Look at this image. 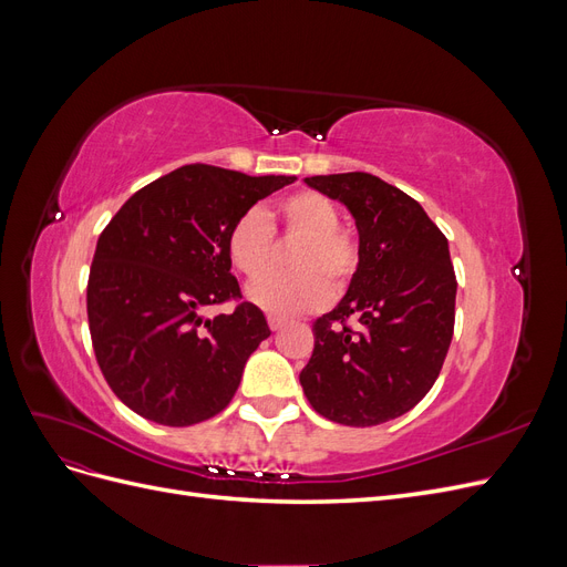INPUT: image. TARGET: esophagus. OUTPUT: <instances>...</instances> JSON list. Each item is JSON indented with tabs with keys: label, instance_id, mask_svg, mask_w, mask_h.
I'll return each mask as SVG.
<instances>
[{
	"label": "esophagus",
	"instance_id": "esophagus-1",
	"mask_svg": "<svg viewBox=\"0 0 567 567\" xmlns=\"http://www.w3.org/2000/svg\"><path fill=\"white\" fill-rule=\"evenodd\" d=\"M267 321H269V329H271V331H281L284 326H286V319H281V317H274V315H269V317H267Z\"/></svg>",
	"mask_w": 567,
	"mask_h": 567
}]
</instances>
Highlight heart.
<instances>
[{
    "instance_id": "1",
    "label": "heart",
    "mask_w": 567,
    "mask_h": 567,
    "mask_svg": "<svg viewBox=\"0 0 567 567\" xmlns=\"http://www.w3.org/2000/svg\"><path fill=\"white\" fill-rule=\"evenodd\" d=\"M336 203L312 188L288 194L277 200L271 213L250 208L238 215L227 231V255L231 265L254 281L270 268V229L281 226L296 235L290 275L268 278L248 288V298L271 315H300L323 307L333 293H342L359 271L357 236L338 225Z\"/></svg>"
}]
</instances>
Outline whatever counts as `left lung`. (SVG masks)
<instances>
[{
    "label": "left lung",
    "mask_w": 567,
    "mask_h": 567,
    "mask_svg": "<svg viewBox=\"0 0 567 567\" xmlns=\"http://www.w3.org/2000/svg\"><path fill=\"white\" fill-rule=\"evenodd\" d=\"M305 184L352 213L362 257L346 298L312 326L300 385L329 421L379 425L414 409L447 357L456 302L450 244L421 203L369 173Z\"/></svg>",
    "instance_id": "left-lung-1"
}]
</instances>
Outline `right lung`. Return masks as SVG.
<instances>
[{"label":"right lung","mask_w":567,"mask_h":567,"mask_svg":"<svg viewBox=\"0 0 567 567\" xmlns=\"http://www.w3.org/2000/svg\"><path fill=\"white\" fill-rule=\"evenodd\" d=\"M296 177L184 165L140 188L101 231L87 319L101 373L136 414L194 425L225 409L269 338L260 307L205 319L241 298L227 255L231 221Z\"/></svg>","instance_id":"obj_1"}]
</instances>
